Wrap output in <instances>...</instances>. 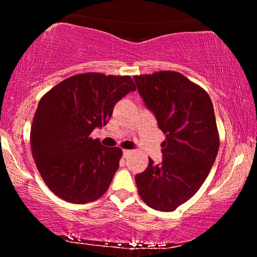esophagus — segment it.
<instances>
[{
    "mask_svg": "<svg viewBox=\"0 0 257 257\" xmlns=\"http://www.w3.org/2000/svg\"><path fill=\"white\" fill-rule=\"evenodd\" d=\"M132 153H133V151H130V150H123L122 151V155H123L124 159H128Z\"/></svg>",
    "mask_w": 257,
    "mask_h": 257,
    "instance_id": "obj_1",
    "label": "esophagus"
}]
</instances>
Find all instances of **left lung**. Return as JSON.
Here are the masks:
<instances>
[{
  "label": "left lung",
  "instance_id": "1",
  "mask_svg": "<svg viewBox=\"0 0 257 257\" xmlns=\"http://www.w3.org/2000/svg\"><path fill=\"white\" fill-rule=\"evenodd\" d=\"M138 93L165 139L162 162L135 177L139 196L158 211L171 212L193 197L211 171L219 134L210 96L176 71L135 76Z\"/></svg>",
  "mask_w": 257,
  "mask_h": 257
}]
</instances>
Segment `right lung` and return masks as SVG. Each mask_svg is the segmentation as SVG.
<instances>
[{
  "mask_svg": "<svg viewBox=\"0 0 257 257\" xmlns=\"http://www.w3.org/2000/svg\"><path fill=\"white\" fill-rule=\"evenodd\" d=\"M136 90L129 76L82 73L46 93L35 112L30 146L43 180L64 201L86 204L107 190L122 151L90 137L112 116L113 107Z\"/></svg>",
  "mask_w": 257,
  "mask_h": 257,
  "instance_id": "obj_1",
  "label": "right lung"
}]
</instances>
